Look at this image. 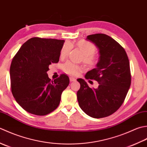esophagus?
Instances as JSON below:
<instances>
[{"instance_id": "1", "label": "esophagus", "mask_w": 147, "mask_h": 147, "mask_svg": "<svg viewBox=\"0 0 147 147\" xmlns=\"http://www.w3.org/2000/svg\"><path fill=\"white\" fill-rule=\"evenodd\" d=\"M76 80V79H74V78H72V77H70V82H74Z\"/></svg>"}]
</instances>
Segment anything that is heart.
Instances as JSON below:
<instances>
[{"mask_svg":"<svg viewBox=\"0 0 147 147\" xmlns=\"http://www.w3.org/2000/svg\"><path fill=\"white\" fill-rule=\"evenodd\" d=\"M71 46L74 45L67 42L62 46L59 53V57L61 59H63L68 56L71 49ZM76 46L82 51L83 54L82 60L85 64L89 67H94L97 64L98 58L95 55L96 47L93 44L86 40H80L77 42ZM62 68L65 73L71 76H78L82 71V67L69 61L63 65Z\"/></svg>","mask_w":147,"mask_h":147,"instance_id":"heart-1","label":"heart"}]
</instances>
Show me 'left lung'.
I'll list each match as a JSON object with an SVG mask.
<instances>
[{
    "instance_id": "obj_1",
    "label": "left lung",
    "mask_w": 147,
    "mask_h": 147,
    "mask_svg": "<svg viewBox=\"0 0 147 147\" xmlns=\"http://www.w3.org/2000/svg\"><path fill=\"white\" fill-rule=\"evenodd\" d=\"M86 39L97 46L100 56L96 68L87 72L85 78L96 80L99 85L91 88L84 80L78 79V102L91 117H106L121 107L126 96L131 82L129 61L124 49L110 36L96 34Z\"/></svg>"
}]
</instances>
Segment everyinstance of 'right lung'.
Masks as SVG:
<instances>
[{
    "mask_svg": "<svg viewBox=\"0 0 147 147\" xmlns=\"http://www.w3.org/2000/svg\"><path fill=\"white\" fill-rule=\"evenodd\" d=\"M64 40L33 37L20 47L10 67L11 92L16 102L32 114L46 115L58 107L69 84L65 74L51 80L49 66L59 61Z\"/></svg>",
    "mask_w": 147,
    "mask_h": 147,
    "instance_id": "right-lung-1",
    "label": "right lung"
}]
</instances>
